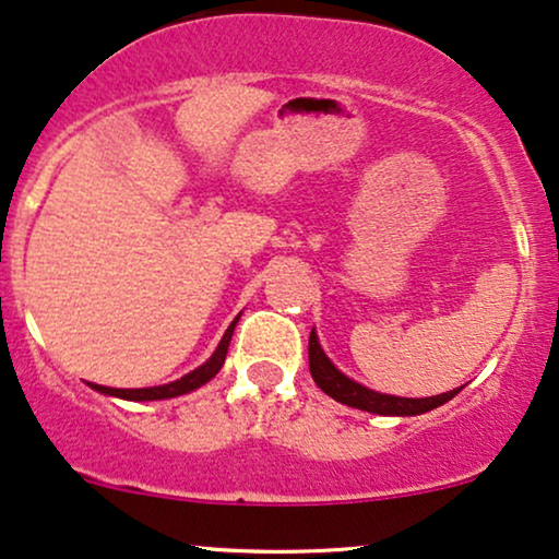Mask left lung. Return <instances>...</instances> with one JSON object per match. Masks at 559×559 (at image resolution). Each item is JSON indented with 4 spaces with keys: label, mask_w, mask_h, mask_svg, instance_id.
Returning <instances> with one entry per match:
<instances>
[{
    "label": "left lung",
    "mask_w": 559,
    "mask_h": 559,
    "mask_svg": "<svg viewBox=\"0 0 559 559\" xmlns=\"http://www.w3.org/2000/svg\"><path fill=\"white\" fill-rule=\"evenodd\" d=\"M309 371H312L314 384L320 386L324 394H330L332 400L343 402V405L366 409V413L377 415H420L428 413L443 402H449L459 390H451L447 394H436V397H423V400H409V397H394V394H379L373 390H366V386L358 384L335 369L330 364V358L324 356L320 348V341H317L314 330L309 335Z\"/></svg>",
    "instance_id": "8db88e82"
}]
</instances>
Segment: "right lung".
<instances>
[{
    "mask_svg": "<svg viewBox=\"0 0 559 559\" xmlns=\"http://www.w3.org/2000/svg\"><path fill=\"white\" fill-rule=\"evenodd\" d=\"M235 324L237 320L229 324L227 332H224L222 343H218V348L214 350V356L209 358L206 364L198 366L195 371L186 373V377L173 381V384H162V386H146V390H116V386H100V384H90L92 390L103 392V394H110V397H121V400H131V402H144V400H169V397H178V394H188L198 390L201 384H206L209 379H214L218 369L224 366V358H227V350H229V341H231V332H235Z\"/></svg>",
    "mask_w": 559,
    "mask_h": 559,
    "instance_id": "1",
    "label": "right lung"
}]
</instances>
